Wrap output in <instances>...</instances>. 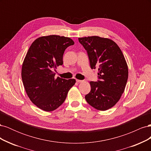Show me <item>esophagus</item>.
Segmentation results:
<instances>
[{"mask_svg": "<svg viewBox=\"0 0 151 151\" xmlns=\"http://www.w3.org/2000/svg\"><path fill=\"white\" fill-rule=\"evenodd\" d=\"M76 81H77V83H83V81H81V80H79V79H76Z\"/></svg>", "mask_w": 151, "mask_h": 151, "instance_id": "esophagus-1", "label": "esophagus"}]
</instances>
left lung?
<instances>
[{
  "instance_id": "obj_1",
  "label": "left lung",
  "mask_w": 151,
  "mask_h": 151,
  "mask_svg": "<svg viewBox=\"0 0 151 151\" xmlns=\"http://www.w3.org/2000/svg\"><path fill=\"white\" fill-rule=\"evenodd\" d=\"M79 42L88 52L91 68H98L99 81L90 82L91 89L85 99L98 110H107L125 91L129 69L124 55L118 45L107 38L88 36L79 38Z\"/></svg>"
}]
</instances>
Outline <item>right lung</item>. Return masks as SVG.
I'll use <instances>...</instances> for the list:
<instances>
[{
	"mask_svg": "<svg viewBox=\"0 0 151 151\" xmlns=\"http://www.w3.org/2000/svg\"><path fill=\"white\" fill-rule=\"evenodd\" d=\"M74 44L65 36H41L32 43L26 55L21 70L22 83L31 102L42 110L58 108L76 83L74 79L55 78L52 71L63 64V53Z\"/></svg>",
	"mask_w": 151,
	"mask_h": 151,
	"instance_id": "1",
	"label": "right lung"
}]
</instances>
